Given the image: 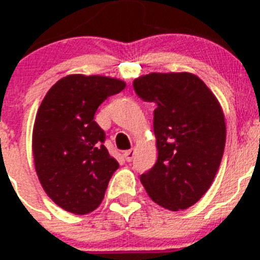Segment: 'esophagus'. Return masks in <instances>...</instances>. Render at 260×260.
Listing matches in <instances>:
<instances>
[{
	"instance_id": "esophagus-1",
	"label": "esophagus",
	"mask_w": 260,
	"mask_h": 260,
	"mask_svg": "<svg viewBox=\"0 0 260 260\" xmlns=\"http://www.w3.org/2000/svg\"><path fill=\"white\" fill-rule=\"evenodd\" d=\"M123 156H125V158L127 160V161H132L135 156V148H132V150L126 151V152L123 153Z\"/></svg>"
}]
</instances>
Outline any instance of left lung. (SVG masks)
Instances as JSON below:
<instances>
[{"label":"left lung","mask_w":260,"mask_h":260,"mask_svg":"<svg viewBox=\"0 0 260 260\" xmlns=\"http://www.w3.org/2000/svg\"><path fill=\"white\" fill-rule=\"evenodd\" d=\"M134 89L157 105V161L142 174V185L167 210L191 207L210 189L221 162L226 138L221 105L203 80L187 71L142 75Z\"/></svg>","instance_id":"8db88e82"}]
</instances>
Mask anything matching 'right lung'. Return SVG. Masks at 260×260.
Masks as SVG:
<instances>
[{"label": "right lung", "mask_w": 260, "mask_h": 260, "mask_svg": "<svg viewBox=\"0 0 260 260\" xmlns=\"http://www.w3.org/2000/svg\"><path fill=\"white\" fill-rule=\"evenodd\" d=\"M125 87L117 78L70 74L43 99L32 132L34 164L44 191L62 210L86 215L104 199L119 164L103 144L105 134L93 117L105 99Z\"/></svg>", "instance_id": "1"}]
</instances>
